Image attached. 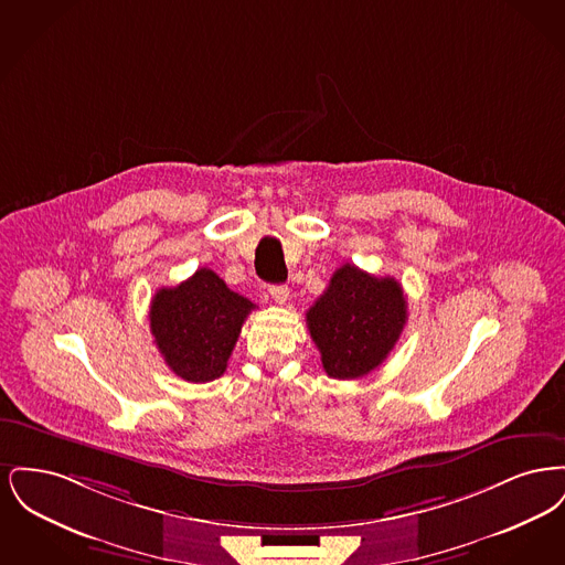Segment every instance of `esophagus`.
<instances>
[{"instance_id": "1", "label": "esophagus", "mask_w": 565, "mask_h": 565, "mask_svg": "<svg viewBox=\"0 0 565 565\" xmlns=\"http://www.w3.org/2000/svg\"><path fill=\"white\" fill-rule=\"evenodd\" d=\"M269 295L277 305H286L290 290L286 286H269Z\"/></svg>"}]
</instances>
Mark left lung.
Segmentation results:
<instances>
[{
    "instance_id": "left-lung-1",
    "label": "left lung",
    "mask_w": 565,
    "mask_h": 565,
    "mask_svg": "<svg viewBox=\"0 0 565 565\" xmlns=\"http://www.w3.org/2000/svg\"><path fill=\"white\" fill-rule=\"evenodd\" d=\"M406 323V298L394 277L353 265L334 270L330 286L307 311V328L332 379H360L394 350Z\"/></svg>"
}]
</instances>
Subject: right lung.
<instances>
[{"label": "right lung", "instance_id": "1", "mask_svg": "<svg viewBox=\"0 0 565 565\" xmlns=\"http://www.w3.org/2000/svg\"><path fill=\"white\" fill-rule=\"evenodd\" d=\"M256 309L212 269H199L150 305V330L167 366L190 383L224 375L245 318Z\"/></svg>", "mask_w": 565, "mask_h": 565}]
</instances>
